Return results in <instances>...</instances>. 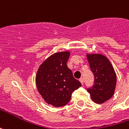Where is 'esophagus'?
Returning <instances> with one entry per match:
<instances>
[{
  "instance_id": "obj_1",
  "label": "esophagus",
  "mask_w": 129,
  "mask_h": 129,
  "mask_svg": "<svg viewBox=\"0 0 129 129\" xmlns=\"http://www.w3.org/2000/svg\"><path fill=\"white\" fill-rule=\"evenodd\" d=\"M79 81L81 83L82 85H83V78H81V79H79Z\"/></svg>"
}]
</instances>
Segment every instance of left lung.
<instances>
[{
	"instance_id": "obj_1",
	"label": "left lung",
	"mask_w": 129,
	"mask_h": 129,
	"mask_svg": "<svg viewBox=\"0 0 129 129\" xmlns=\"http://www.w3.org/2000/svg\"><path fill=\"white\" fill-rule=\"evenodd\" d=\"M87 59L94 75V85L87 89L92 101L103 104L112 97L115 92L117 77L108 58L99 53H87Z\"/></svg>"
}]
</instances>
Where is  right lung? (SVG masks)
Here are the masks:
<instances>
[{"instance_id":"obj_1","label":"right lung","mask_w":129,"mask_h":129,"mask_svg":"<svg viewBox=\"0 0 129 129\" xmlns=\"http://www.w3.org/2000/svg\"><path fill=\"white\" fill-rule=\"evenodd\" d=\"M70 52H55L43 62L38 68L35 83L46 103L55 107L66 105L72 92L81 86L67 66Z\"/></svg>"}]
</instances>
